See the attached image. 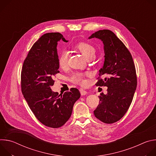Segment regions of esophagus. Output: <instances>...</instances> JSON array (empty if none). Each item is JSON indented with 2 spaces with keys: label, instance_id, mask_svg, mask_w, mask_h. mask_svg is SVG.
I'll return each instance as SVG.
<instances>
[{
  "label": "esophagus",
  "instance_id": "34e87169",
  "mask_svg": "<svg viewBox=\"0 0 156 156\" xmlns=\"http://www.w3.org/2000/svg\"><path fill=\"white\" fill-rule=\"evenodd\" d=\"M80 92L81 96H84L87 93V92L86 91H85L84 90H83V89H81V88L80 89Z\"/></svg>",
  "mask_w": 156,
  "mask_h": 156
}]
</instances>
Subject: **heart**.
Returning a JSON list of instances; mask_svg holds the SVG:
<instances>
[{
    "mask_svg": "<svg viewBox=\"0 0 156 156\" xmlns=\"http://www.w3.org/2000/svg\"><path fill=\"white\" fill-rule=\"evenodd\" d=\"M76 48L81 52L83 55L86 58L94 55L95 48L91 44L86 42H80L76 46ZM69 54L66 51H63L60 53L58 57V65L61 69H65L68 65ZM70 81L74 83L83 85L85 83L84 75L82 73H75L70 77Z\"/></svg>",
    "mask_w": 156,
    "mask_h": 156,
    "instance_id": "obj_1",
    "label": "heart"
}]
</instances>
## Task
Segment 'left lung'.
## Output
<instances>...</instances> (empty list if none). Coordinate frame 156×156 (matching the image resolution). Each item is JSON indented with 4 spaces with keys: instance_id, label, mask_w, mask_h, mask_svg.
I'll use <instances>...</instances> for the list:
<instances>
[{
    "instance_id": "obj_1",
    "label": "left lung",
    "mask_w": 156,
    "mask_h": 156,
    "mask_svg": "<svg viewBox=\"0 0 156 156\" xmlns=\"http://www.w3.org/2000/svg\"><path fill=\"white\" fill-rule=\"evenodd\" d=\"M101 39L104 44L105 60L99 70L97 86H107V93L101 94L99 104L94 110L95 117L105 123H113L120 120L127 112L137 86L134 62L125 44L110 30H99L89 39Z\"/></svg>"
}]
</instances>
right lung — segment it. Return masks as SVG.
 Returning a JSON list of instances; mask_svg holds the SVG:
<instances>
[{
	"label": "right lung",
	"instance_id": "right-lung-1",
	"mask_svg": "<svg viewBox=\"0 0 156 156\" xmlns=\"http://www.w3.org/2000/svg\"><path fill=\"white\" fill-rule=\"evenodd\" d=\"M60 39L68 42L59 33L42 35L29 51L21 73V92L30 109L41 123L54 128L69 120L81 96L76 88L60 94L51 89L60 72L57 46Z\"/></svg>",
	"mask_w": 156,
	"mask_h": 156
}]
</instances>
